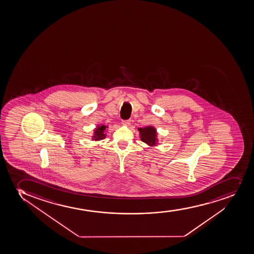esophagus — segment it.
<instances>
[{
  "label": "esophagus",
  "instance_id": "34e87169",
  "mask_svg": "<svg viewBox=\"0 0 254 254\" xmlns=\"http://www.w3.org/2000/svg\"><path fill=\"white\" fill-rule=\"evenodd\" d=\"M122 123H123V125L126 126V127H129L131 124V120H123Z\"/></svg>",
  "mask_w": 254,
  "mask_h": 254
}]
</instances>
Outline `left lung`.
I'll use <instances>...</instances> for the list:
<instances>
[{
  "label": "left lung",
  "mask_w": 254,
  "mask_h": 254,
  "mask_svg": "<svg viewBox=\"0 0 254 254\" xmlns=\"http://www.w3.org/2000/svg\"><path fill=\"white\" fill-rule=\"evenodd\" d=\"M138 131L141 135L140 137L142 142L150 146L156 144L157 133H156L155 128H153V127H146L144 128H139Z\"/></svg>",
  "instance_id": "obj_1"
}]
</instances>
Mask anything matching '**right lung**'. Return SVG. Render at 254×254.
Wrapping results in <instances>:
<instances>
[{"instance_id": "1", "label": "right lung", "mask_w": 254, "mask_h": 254, "mask_svg": "<svg viewBox=\"0 0 254 254\" xmlns=\"http://www.w3.org/2000/svg\"><path fill=\"white\" fill-rule=\"evenodd\" d=\"M106 126H101L98 127L95 130V136H93V139L95 141H99V140L103 139L104 137H106V134L104 133V131L106 130Z\"/></svg>"}]
</instances>
